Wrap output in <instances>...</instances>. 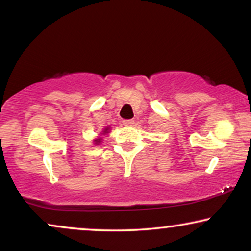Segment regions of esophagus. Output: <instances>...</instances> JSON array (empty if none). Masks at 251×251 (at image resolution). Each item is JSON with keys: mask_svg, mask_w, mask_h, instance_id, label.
<instances>
[{"mask_svg": "<svg viewBox=\"0 0 251 251\" xmlns=\"http://www.w3.org/2000/svg\"><path fill=\"white\" fill-rule=\"evenodd\" d=\"M122 125H123V126H133V125H135V120H123V121H122Z\"/></svg>", "mask_w": 251, "mask_h": 251, "instance_id": "1", "label": "esophagus"}]
</instances>
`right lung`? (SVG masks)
Masks as SVG:
<instances>
[{
    "instance_id": "right-lung-1",
    "label": "right lung",
    "mask_w": 251,
    "mask_h": 251,
    "mask_svg": "<svg viewBox=\"0 0 251 251\" xmlns=\"http://www.w3.org/2000/svg\"><path fill=\"white\" fill-rule=\"evenodd\" d=\"M108 130H109V126H106V128L104 129V131L101 132V135H106V133H108ZM101 142V138H97V139H95V144L96 145H98L99 143Z\"/></svg>"
}]
</instances>
